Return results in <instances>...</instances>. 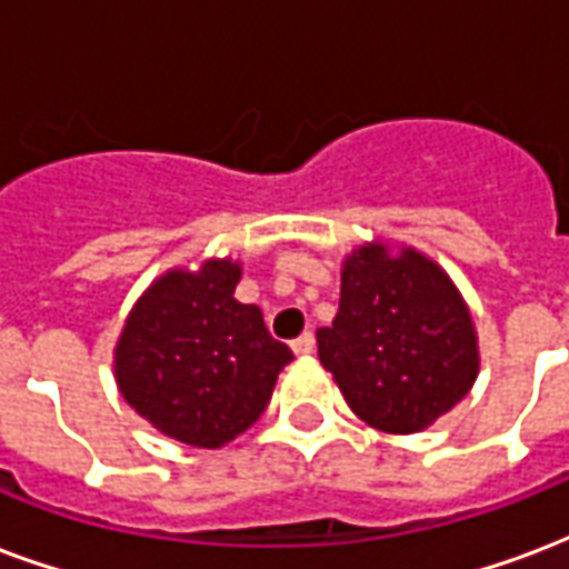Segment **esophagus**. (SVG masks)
<instances>
[{"label":"esophagus","mask_w":569,"mask_h":569,"mask_svg":"<svg viewBox=\"0 0 569 569\" xmlns=\"http://www.w3.org/2000/svg\"><path fill=\"white\" fill-rule=\"evenodd\" d=\"M313 345H317V338H313V332H301L296 338V341H292V350L305 357V353H313Z\"/></svg>","instance_id":"obj_1"}]
</instances>
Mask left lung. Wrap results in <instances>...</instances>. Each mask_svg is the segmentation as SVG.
<instances>
[{
    "instance_id": "obj_1",
    "label": "left lung",
    "mask_w": 569,
    "mask_h": 569,
    "mask_svg": "<svg viewBox=\"0 0 569 569\" xmlns=\"http://www.w3.org/2000/svg\"><path fill=\"white\" fill-rule=\"evenodd\" d=\"M320 362L347 406L383 432H418L476 381L478 345L463 298L415 249H357L341 273L332 326L317 329Z\"/></svg>"
}]
</instances>
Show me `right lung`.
I'll list each match as a JSON object with an SVG mask.
<instances>
[{"label": "right lung", "instance_id": "right-lung-1", "mask_svg": "<svg viewBox=\"0 0 569 569\" xmlns=\"http://www.w3.org/2000/svg\"><path fill=\"white\" fill-rule=\"evenodd\" d=\"M240 268L170 271L140 298L116 350L121 396L137 415L194 448H222L261 418L292 359L256 305H240Z\"/></svg>", "mask_w": 569, "mask_h": 569}]
</instances>
